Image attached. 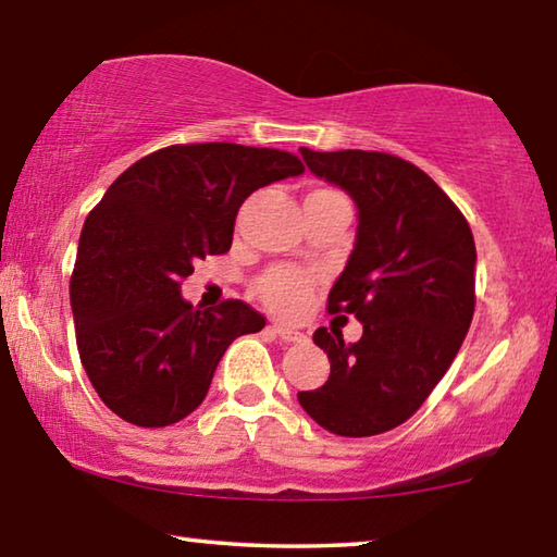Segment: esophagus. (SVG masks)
<instances>
[{
  "instance_id": "obj_1",
  "label": "esophagus",
  "mask_w": 557,
  "mask_h": 557,
  "mask_svg": "<svg viewBox=\"0 0 557 557\" xmlns=\"http://www.w3.org/2000/svg\"><path fill=\"white\" fill-rule=\"evenodd\" d=\"M271 332L276 334L281 342H304V338H306L301 332H296V329H288V326H281V324L271 326Z\"/></svg>"
}]
</instances>
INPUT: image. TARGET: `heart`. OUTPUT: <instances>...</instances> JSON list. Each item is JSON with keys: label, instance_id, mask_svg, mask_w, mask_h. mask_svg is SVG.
<instances>
[{"label": "heart", "instance_id": "obj_1", "mask_svg": "<svg viewBox=\"0 0 557 557\" xmlns=\"http://www.w3.org/2000/svg\"><path fill=\"white\" fill-rule=\"evenodd\" d=\"M256 294L278 317H301L313 296V278L296 265H276L256 281Z\"/></svg>", "mask_w": 557, "mask_h": 557}]
</instances>
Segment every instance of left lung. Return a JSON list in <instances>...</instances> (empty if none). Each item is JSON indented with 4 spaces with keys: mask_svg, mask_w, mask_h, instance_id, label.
Instances as JSON below:
<instances>
[{
    "mask_svg": "<svg viewBox=\"0 0 557 557\" xmlns=\"http://www.w3.org/2000/svg\"><path fill=\"white\" fill-rule=\"evenodd\" d=\"M309 171L359 208L357 244L329 292V313L364 324L357 344L321 326L329 382L298 392L313 422L372 437L407 422L453 364L474 313V238L453 198L414 163L376 150L301 148Z\"/></svg>",
    "mask_w": 557,
    "mask_h": 557,
    "instance_id": "8db88e82",
    "label": "left lung"
}]
</instances>
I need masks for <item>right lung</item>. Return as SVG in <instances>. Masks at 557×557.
<instances>
[{"instance_id":"right-lung-1","label":"right lung","mask_w":557,"mask_h":557,"mask_svg":"<svg viewBox=\"0 0 557 557\" xmlns=\"http://www.w3.org/2000/svg\"><path fill=\"white\" fill-rule=\"evenodd\" d=\"M304 173L298 156L238 143L168 145L110 185L79 233L70 278L77 351L100 399L125 422L168 426L206 399L233 338L265 319L240 298L183 301L193 263L231 248L244 200Z\"/></svg>"}]
</instances>
